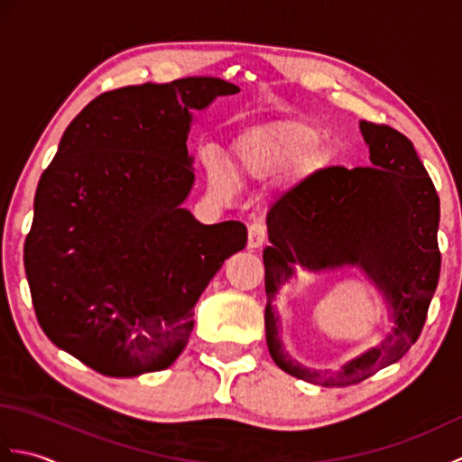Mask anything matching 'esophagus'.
I'll list each match as a JSON object with an SVG mask.
<instances>
[{"mask_svg":"<svg viewBox=\"0 0 462 462\" xmlns=\"http://www.w3.org/2000/svg\"><path fill=\"white\" fill-rule=\"evenodd\" d=\"M268 232L262 224H252L248 228V248H260L266 244Z\"/></svg>","mask_w":462,"mask_h":462,"instance_id":"1","label":"esophagus"}]
</instances>
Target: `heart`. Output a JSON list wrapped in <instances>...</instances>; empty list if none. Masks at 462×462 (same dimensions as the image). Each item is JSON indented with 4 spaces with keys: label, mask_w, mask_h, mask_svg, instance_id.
I'll return each mask as SVG.
<instances>
[{
    "label": "heart",
    "mask_w": 462,
    "mask_h": 462,
    "mask_svg": "<svg viewBox=\"0 0 462 462\" xmlns=\"http://www.w3.org/2000/svg\"><path fill=\"white\" fill-rule=\"evenodd\" d=\"M321 133L303 121H276L256 126L236 144L238 171L246 179H266L288 169L318 146ZM208 184L214 192L228 194L230 176L220 164L208 166Z\"/></svg>",
    "instance_id": "obj_1"
}]
</instances>
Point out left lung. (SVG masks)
I'll use <instances>...</instances> for the list:
<instances>
[{
    "label": "left lung",
    "mask_w": 462,
    "mask_h": 462,
    "mask_svg": "<svg viewBox=\"0 0 462 462\" xmlns=\"http://www.w3.org/2000/svg\"><path fill=\"white\" fill-rule=\"evenodd\" d=\"M371 166H329L272 204L266 216V341L273 363L323 387H343L397 363L420 336L439 283L440 204L415 146L387 125L359 123ZM300 267L320 273L357 267L382 291L392 329L379 346L337 370H311L282 349L273 303Z\"/></svg>",
    "instance_id": "left-lung-1"
}]
</instances>
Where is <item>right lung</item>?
<instances>
[{"mask_svg":"<svg viewBox=\"0 0 462 462\" xmlns=\"http://www.w3.org/2000/svg\"><path fill=\"white\" fill-rule=\"evenodd\" d=\"M240 89L216 77L131 85L67 126L37 184L23 262L35 316L59 349L109 377L171 367L194 306L246 246L236 220L182 208L194 184V111Z\"/></svg>","mask_w":462,"mask_h":462,"instance_id":"add662e5","label":"right lung"}]
</instances>
